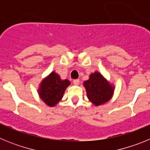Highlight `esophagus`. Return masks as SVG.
<instances>
[{
    "instance_id": "esophagus-1",
    "label": "esophagus",
    "mask_w": 150,
    "mask_h": 150,
    "mask_svg": "<svg viewBox=\"0 0 150 150\" xmlns=\"http://www.w3.org/2000/svg\"><path fill=\"white\" fill-rule=\"evenodd\" d=\"M74 85H76V86H78L79 84V79H74V81H73Z\"/></svg>"
}]
</instances>
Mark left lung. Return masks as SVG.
Wrapping results in <instances>:
<instances>
[{
  "instance_id": "8db88e82",
  "label": "left lung",
  "mask_w": 150,
  "mask_h": 150,
  "mask_svg": "<svg viewBox=\"0 0 150 150\" xmlns=\"http://www.w3.org/2000/svg\"><path fill=\"white\" fill-rule=\"evenodd\" d=\"M87 98L95 106L104 105L111 100L115 86L98 71L89 75L88 80L83 82Z\"/></svg>"
}]
</instances>
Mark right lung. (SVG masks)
<instances>
[{"label":"right lung","instance_id":"add662e5","mask_svg":"<svg viewBox=\"0 0 150 150\" xmlns=\"http://www.w3.org/2000/svg\"><path fill=\"white\" fill-rule=\"evenodd\" d=\"M71 85L68 79H62L55 71L42 79L38 89L40 98L50 107L57 105L63 98L66 88Z\"/></svg>","mask_w":150,"mask_h":150}]
</instances>
